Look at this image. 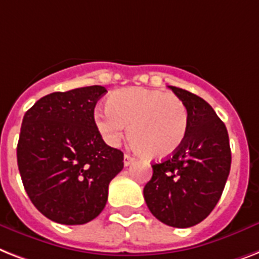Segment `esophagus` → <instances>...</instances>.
<instances>
[{
  "instance_id": "obj_1",
  "label": "esophagus",
  "mask_w": 259,
  "mask_h": 259,
  "mask_svg": "<svg viewBox=\"0 0 259 259\" xmlns=\"http://www.w3.org/2000/svg\"><path fill=\"white\" fill-rule=\"evenodd\" d=\"M136 162V158H133V157H130L129 154H125V157H123V165L125 166H130L132 163Z\"/></svg>"
}]
</instances>
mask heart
<instances>
[{
	"label": "heart",
	"instance_id": "heart-1",
	"mask_svg": "<svg viewBox=\"0 0 259 259\" xmlns=\"http://www.w3.org/2000/svg\"><path fill=\"white\" fill-rule=\"evenodd\" d=\"M94 121L110 145L118 144L129 126V138L141 154L162 159L184 144L189 129V111L176 94L163 90L126 88L111 93L108 108H98Z\"/></svg>",
	"mask_w": 259,
	"mask_h": 259
}]
</instances>
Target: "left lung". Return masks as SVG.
<instances>
[{"label":"left lung","instance_id":"obj_1","mask_svg":"<svg viewBox=\"0 0 259 259\" xmlns=\"http://www.w3.org/2000/svg\"><path fill=\"white\" fill-rule=\"evenodd\" d=\"M169 88L188 108V134L171 157L151 165L144 197L157 220L184 229L199 224L215 207L230 173L232 151L226 126L213 108L188 90Z\"/></svg>","mask_w":259,"mask_h":259}]
</instances>
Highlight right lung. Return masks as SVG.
<instances>
[{
  "instance_id": "add662e5",
  "label": "right lung",
  "mask_w": 259,
  "mask_h": 259,
  "mask_svg": "<svg viewBox=\"0 0 259 259\" xmlns=\"http://www.w3.org/2000/svg\"><path fill=\"white\" fill-rule=\"evenodd\" d=\"M104 86L56 92L25 113L17 145L21 180L33 205L62 225L94 220L108 201L123 153L105 144L94 121Z\"/></svg>"
}]
</instances>
